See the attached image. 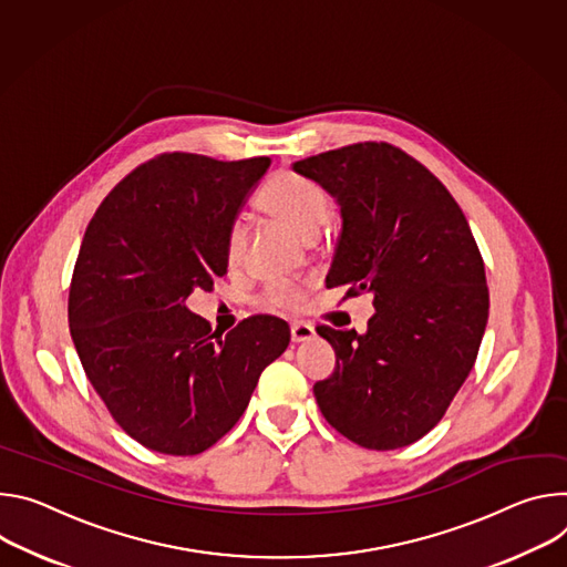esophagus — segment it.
Wrapping results in <instances>:
<instances>
[{
  "label": "esophagus",
  "instance_id": "obj_1",
  "mask_svg": "<svg viewBox=\"0 0 567 567\" xmlns=\"http://www.w3.org/2000/svg\"><path fill=\"white\" fill-rule=\"evenodd\" d=\"M290 338H292V342H308L310 338H316V329L306 322H295L290 327Z\"/></svg>",
  "mask_w": 567,
  "mask_h": 567
}]
</instances>
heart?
I'll use <instances>...</instances> for the list:
<instances>
[{"instance_id": "obj_1", "label": "heart", "mask_w": 567, "mask_h": 567, "mask_svg": "<svg viewBox=\"0 0 567 567\" xmlns=\"http://www.w3.org/2000/svg\"><path fill=\"white\" fill-rule=\"evenodd\" d=\"M261 205L268 214L284 220L303 238H316L329 216V196L316 179L295 171L277 173L261 194ZM247 245V225L243 218H234L227 229V259L236 264ZM306 290L297 284H277L264 292V303L281 310H299L303 306Z\"/></svg>"}]
</instances>
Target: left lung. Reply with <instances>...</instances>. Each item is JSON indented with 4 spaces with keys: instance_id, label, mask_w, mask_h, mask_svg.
<instances>
[{
    "instance_id": "8db88e82",
    "label": "left lung",
    "mask_w": 567,
    "mask_h": 567,
    "mask_svg": "<svg viewBox=\"0 0 567 567\" xmlns=\"http://www.w3.org/2000/svg\"><path fill=\"white\" fill-rule=\"evenodd\" d=\"M292 168L322 184L342 212L327 288L371 292L358 336L327 324L336 371L316 383L324 419L349 442L394 451L427 434L471 373L488 320L480 247L449 188L388 142L312 155Z\"/></svg>"
}]
</instances>
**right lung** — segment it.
Returning <instances> with one entry per match:
<instances>
[{
    "mask_svg": "<svg viewBox=\"0 0 567 567\" xmlns=\"http://www.w3.org/2000/svg\"><path fill=\"white\" fill-rule=\"evenodd\" d=\"M270 157L162 153L92 216L70 286V331L92 388L142 446L198 455L245 412L290 329L251 316L229 333L186 308L227 272V229Z\"/></svg>",
    "mask_w": 567,
    "mask_h": 567,
    "instance_id": "obj_1",
    "label": "right lung"
}]
</instances>
